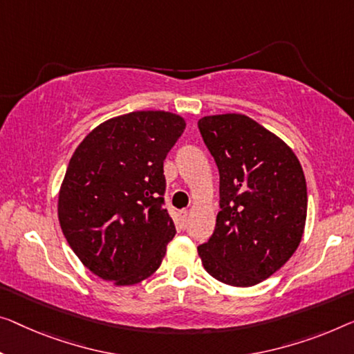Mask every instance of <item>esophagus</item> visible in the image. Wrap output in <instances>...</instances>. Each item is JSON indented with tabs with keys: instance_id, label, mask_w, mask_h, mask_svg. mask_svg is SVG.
I'll list each match as a JSON object with an SVG mask.
<instances>
[{
	"instance_id": "obj_1",
	"label": "esophagus",
	"mask_w": 354,
	"mask_h": 354,
	"mask_svg": "<svg viewBox=\"0 0 354 354\" xmlns=\"http://www.w3.org/2000/svg\"><path fill=\"white\" fill-rule=\"evenodd\" d=\"M187 218H189V209H181V211H179V221H181L183 227H184V225H186Z\"/></svg>"
}]
</instances>
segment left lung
Wrapping results in <instances>:
<instances>
[{
    "mask_svg": "<svg viewBox=\"0 0 354 354\" xmlns=\"http://www.w3.org/2000/svg\"><path fill=\"white\" fill-rule=\"evenodd\" d=\"M198 130L218 165L221 207L198 256L218 281L254 286L279 270L302 240L304 170L291 147L245 114L205 115Z\"/></svg>",
    "mask_w": 354,
    "mask_h": 354,
    "instance_id": "left-lung-1",
    "label": "left lung"
}]
</instances>
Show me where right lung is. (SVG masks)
Wrapping results in <instances>:
<instances>
[{
	"instance_id": "obj_1",
	"label": "right lung",
	"mask_w": 354,
	"mask_h": 354,
	"mask_svg": "<svg viewBox=\"0 0 354 354\" xmlns=\"http://www.w3.org/2000/svg\"><path fill=\"white\" fill-rule=\"evenodd\" d=\"M186 120L135 111L100 124L76 147L59 192L63 235L84 266L115 286L160 267L176 234L163 208V160Z\"/></svg>"
}]
</instances>
